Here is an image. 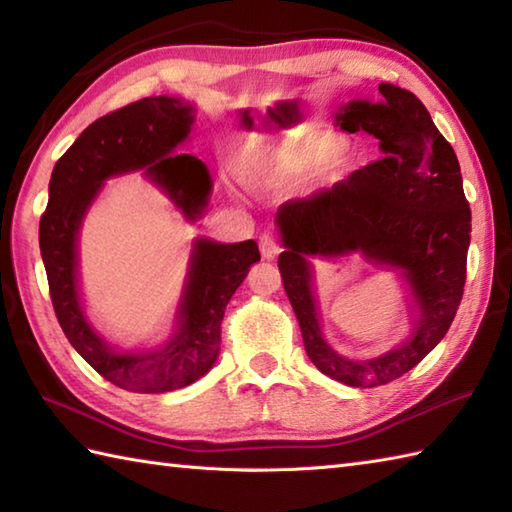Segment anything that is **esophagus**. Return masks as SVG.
<instances>
[{
    "label": "esophagus",
    "instance_id": "34e87169",
    "mask_svg": "<svg viewBox=\"0 0 512 512\" xmlns=\"http://www.w3.org/2000/svg\"><path fill=\"white\" fill-rule=\"evenodd\" d=\"M259 250H262V257L264 259H275L281 253V246H279V242H277L273 235L264 233L262 237H259Z\"/></svg>",
    "mask_w": 512,
    "mask_h": 512
}]
</instances>
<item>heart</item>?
<instances>
[{"label": "heart", "mask_w": 512, "mask_h": 512, "mask_svg": "<svg viewBox=\"0 0 512 512\" xmlns=\"http://www.w3.org/2000/svg\"><path fill=\"white\" fill-rule=\"evenodd\" d=\"M341 147V140L328 132H310L297 138H288L279 147L266 151L248 167V180L257 184H286L299 178L319 162L332 158Z\"/></svg>", "instance_id": "obj_1"}]
</instances>
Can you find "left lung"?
Masks as SVG:
<instances>
[{
	"mask_svg": "<svg viewBox=\"0 0 512 512\" xmlns=\"http://www.w3.org/2000/svg\"><path fill=\"white\" fill-rule=\"evenodd\" d=\"M378 92L376 103L343 105L336 125L378 138L383 158L277 211L286 248L277 264L303 345L319 372L350 387L391 383L444 339L462 301L471 244V209L453 147L416 94L391 83ZM352 252L398 267L419 306L410 339L367 362L336 355L322 339L311 290L312 256Z\"/></svg>",
	"mask_w": 512,
	"mask_h": 512,
	"instance_id": "left-lung-1",
	"label": "left lung"
}]
</instances>
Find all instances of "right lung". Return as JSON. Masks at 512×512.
Here are the masks:
<instances>
[{"mask_svg":"<svg viewBox=\"0 0 512 512\" xmlns=\"http://www.w3.org/2000/svg\"><path fill=\"white\" fill-rule=\"evenodd\" d=\"M193 105L173 96H149L101 116L52 169L48 206L39 222V248L50 299L63 334L96 372L116 387L138 394H165L202 378L220 354V325L226 303L259 262L253 239L217 244L195 239L187 286L171 339L143 352H118L94 332L85 317L76 242L85 213L107 178L145 169L187 220L209 204L211 176L202 160L176 154L193 125Z\"/></svg>","mask_w":512,"mask_h":512,"instance_id":"obj_1","label":"right lung"}]
</instances>
